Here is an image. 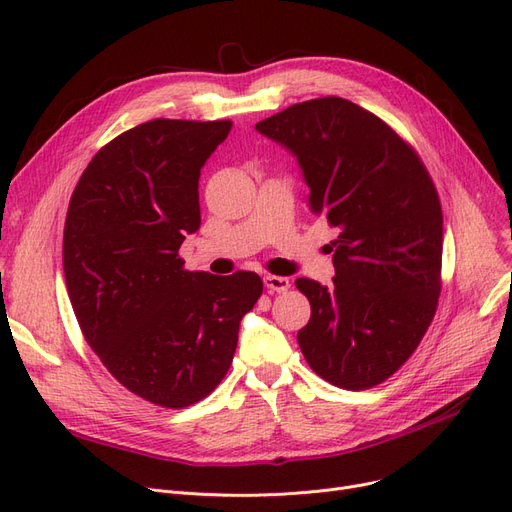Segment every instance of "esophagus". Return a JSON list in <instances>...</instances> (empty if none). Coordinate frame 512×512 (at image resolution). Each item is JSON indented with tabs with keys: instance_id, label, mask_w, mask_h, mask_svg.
Instances as JSON below:
<instances>
[{
	"instance_id": "1",
	"label": "esophagus",
	"mask_w": 512,
	"mask_h": 512,
	"mask_svg": "<svg viewBox=\"0 0 512 512\" xmlns=\"http://www.w3.org/2000/svg\"><path fill=\"white\" fill-rule=\"evenodd\" d=\"M263 284L270 290H276V292H286L290 288V280L282 278V276H265Z\"/></svg>"
}]
</instances>
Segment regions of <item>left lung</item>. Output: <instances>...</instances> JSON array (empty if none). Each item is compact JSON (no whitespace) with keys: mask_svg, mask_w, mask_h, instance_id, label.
Masks as SVG:
<instances>
[{"mask_svg":"<svg viewBox=\"0 0 512 512\" xmlns=\"http://www.w3.org/2000/svg\"><path fill=\"white\" fill-rule=\"evenodd\" d=\"M255 128L297 157L311 211L338 228L334 284L297 280L311 303L301 351L338 388L380 384L413 355L436 313L444 236L436 186L386 122L342 97L290 105Z\"/></svg>","mask_w":512,"mask_h":512,"instance_id":"1","label":"left lung"}]
</instances>
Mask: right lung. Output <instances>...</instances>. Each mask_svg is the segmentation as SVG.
<instances>
[{
    "instance_id": "add662e5",
    "label": "right lung",
    "mask_w": 512,
    "mask_h": 512,
    "mask_svg": "<svg viewBox=\"0 0 512 512\" xmlns=\"http://www.w3.org/2000/svg\"><path fill=\"white\" fill-rule=\"evenodd\" d=\"M230 130V120L134 126L91 159L68 205L64 276L78 326L107 371L159 407L213 392L263 292L253 272H186L178 257L201 226V168Z\"/></svg>"
}]
</instances>
